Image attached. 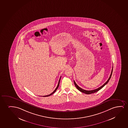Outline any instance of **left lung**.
<instances>
[{"label":"left lung","mask_w":128,"mask_h":128,"mask_svg":"<svg viewBox=\"0 0 128 128\" xmlns=\"http://www.w3.org/2000/svg\"><path fill=\"white\" fill-rule=\"evenodd\" d=\"M112 71H113V67H112V70L110 76V77L108 78V80H107V81H106V82L102 86H101L100 87L98 88H96V90H90V91H88V90H83L82 88L78 86V85H77L76 84L74 80V83L75 86L81 92H82L85 93V94H92V93H95V92H96L98 91H99L100 90H101L102 88H103V87L105 85L108 83V82L110 81V79L111 78V77L112 75Z\"/></svg>","instance_id":"left-lung-1"}]
</instances>
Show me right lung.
<instances>
[{
	"instance_id": "right-lung-1",
	"label": "right lung",
	"mask_w": 128,
	"mask_h": 128,
	"mask_svg": "<svg viewBox=\"0 0 128 128\" xmlns=\"http://www.w3.org/2000/svg\"><path fill=\"white\" fill-rule=\"evenodd\" d=\"M60 79H61V77H60V80H59V81H58V85H57V86L56 88L55 89V90L54 91L52 92V93H51L50 94V95H47V96H43V97H47V96H51V95H52V94H53V93H54L58 89V86H59V85H60Z\"/></svg>"
}]
</instances>
